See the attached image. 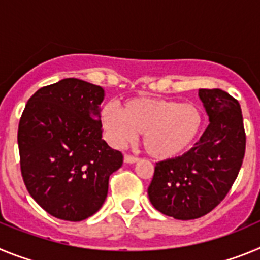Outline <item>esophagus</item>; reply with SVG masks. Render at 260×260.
<instances>
[{"label": "esophagus", "instance_id": "1", "mask_svg": "<svg viewBox=\"0 0 260 260\" xmlns=\"http://www.w3.org/2000/svg\"><path fill=\"white\" fill-rule=\"evenodd\" d=\"M123 160H125V162H127V164H134V162L138 161V157L128 155V153H126V155L123 156Z\"/></svg>", "mask_w": 260, "mask_h": 260}]
</instances>
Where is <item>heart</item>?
I'll list each match as a JSON object with an SVG mask.
<instances>
[{
  "instance_id": "b5f03b06",
  "label": "heart",
  "mask_w": 260,
  "mask_h": 260,
  "mask_svg": "<svg viewBox=\"0 0 260 260\" xmlns=\"http://www.w3.org/2000/svg\"><path fill=\"white\" fill-rule=\"evenodd\" d=\"M102 125L113 146L122 147L143 134L147 153L168 160L185 153L197 142L203 128V113L192 103L134 98L123 103L121 109L104 107Z\"/></svg>"
}]
</instances>
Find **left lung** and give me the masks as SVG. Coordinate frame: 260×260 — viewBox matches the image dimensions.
<instances>
[{
    "label": "left lung",
    "mask_w": 260,
    "mask_h": 260,
    "mask_svg": "<svg viewBox=\"0 0 260 260\" xmlns=\"http://www.w3.org/2000/svg\"><path fill=\"white\" fill-rule=\"evenodd\" d=\"M210 125L191 150L156 162L148 197L178 220L198 219L226 197L241 169L246 134L240 103L222 89H199Z\"/></svg>",
    "instance_id": "left-lung-1"
}]
</instances>
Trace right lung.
<instances>
[{"label":"right lung","mask_w":260,"mask_h":260,"mask_svg":"<svg viewBox=\"0 0 260 260\" xmlns=\"http://www.w3.org/2000/svg\"><path fill=\"white\" fill-rule=\"evenodd\" d=\"M104 89L75 78L41 87L18 127L20 171L29 195L49 215L82 221L102 208L109 176L123 156L102 138Z\"/></svg>","instance_id":"add662e5"}]
</instances>
